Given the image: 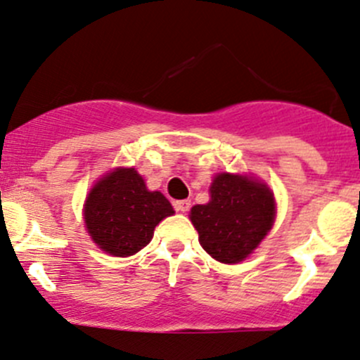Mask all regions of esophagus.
Listing matches in <instances>:
<instances>
[{"mask_svg": "<svg viewBox=\"0 0 360 360\" xmlns=\"http://www.w3.org/2000/svg\"><path fill=\"white\" fill-rule=\"evenodd\" d=\"M174 207H176V210H179V212H188L191 207V200H177L174 202Z\"/></svg>", "mask_w": 360, "mask_h": 360, "instance_id": "34e87169", "label": "esophagus"}]
</instances>
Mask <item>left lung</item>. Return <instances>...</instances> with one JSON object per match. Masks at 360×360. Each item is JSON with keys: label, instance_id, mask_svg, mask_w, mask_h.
<instances>
[{"label": "left lung", "instance_id": "8db88e82", "mask_svg": "<svg viewBox=\"0 0 360 360\" xmlns=\"http://www.w3.org/2000/svg\"><path fill=\"white\" fill-rule=\"evenodd\" d=\"M270 188L250 176L217 174L210 184V200L191 207L190 219L200 245L214 259L235 264L259 245L275 221Z\"/></svg>", "mask_w": 360, "mask_h": 360}]
</instances>
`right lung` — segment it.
Listing matches in <instances>:
<instances>
[{"label":"right lung","mask_w":360,"mask_h":360,"mask_svg":"<svg viewBox=\"0 0 360 360\" xmlns=\"http://www.w3.org/2000/svg\"><path fill=\"white\" fill-rule=\"evenodd\" d=\"M83 214L99 249L127 257L150 244L155 226L174 209L160 191L148 190L136 169L118 167L94 184Z\"/></svg>","instance_id":"1"}]
</instances>
